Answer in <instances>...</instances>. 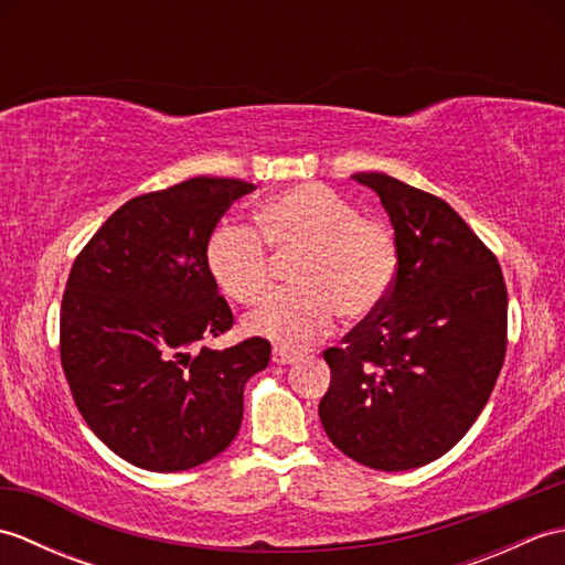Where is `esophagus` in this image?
<instances>
[{
    "label": "esophagus",
    "instance_id": "34e87169",
    "mask_svg": "<svg viewBox=\"0 0 565 565\" xmlns=\"http://www.w3.org/2000/svg\"><path fill=\"white\" fill-rule=\"evenodd\" d=\"M296 359H298V354H296V352L284 350V347H274V352H271V362H274V364H279V366H284V364H294Z\"/></svg>",
    "mask_w": 565,
    "mask_h": 565
}]
</instances>
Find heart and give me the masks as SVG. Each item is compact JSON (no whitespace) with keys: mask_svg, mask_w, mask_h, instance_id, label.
I'll return each instance as SVG.
<instances>
[{"mask_svg":"<svg viewBox=\"0 0 565 565\" xmlns=\"http://www.w3.org/2000/svg\"><path fill=\"white\" fill-rule=\"evenodd\" d=\"M259 227L279 259H294L296 289L274 294L245 320L247 332L289 350L322 338L342 313L364 320L386 303L398 274V245L386 225L362 218L326 184H298L259 206ZM249 225H221L209 239V271L237 303L271 289L274 257Z\"/></svg>","mask_w":565,"mask_h":565,"instance_id":"heart-1","label":"heart"}]
</instances>
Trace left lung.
Wrapping results in <instances>:
<instances>
[{
	"label": "left lung",
	"instance_id": "1",
	"mask_svg": "<svg viewBox=\"0 0 565 565\" xmlns=\"http://www.w3.org/2000/svg\"><path fill=\"white\" fill-rule=\"evenodd\" d=\"M388 213L395 284L374 316L326 350L318 405L330 441L376 471L447 454L481 415L508 347L500 264L447 201L383 172H359Z\"/></svg>",
	"mask_w": 565,
	"mask_h": 565
}]
</instances>
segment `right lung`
<instances>
[{
	"label": "right lung",
	"instance_id": "right-lung-1",
	"mask_svg": "<svg viewBox=\"0 0 565 565\" xmlns=\"http://www.w3.org/2000/svg\"><path fill=\"white\" fill-rule=\"evenodd\" d=\"M243 179L194 177L126 201L72 264L60 310V359L84 423L148 471L174 473L231 447L245 383L271 344L201 347L233 328L209 271L215 223Z\"/></svg>",
	"mask_w": 565,
	"mask_h": 565
}]
</instances>
